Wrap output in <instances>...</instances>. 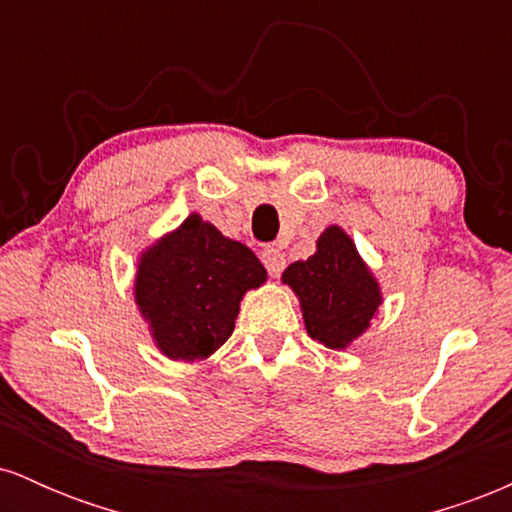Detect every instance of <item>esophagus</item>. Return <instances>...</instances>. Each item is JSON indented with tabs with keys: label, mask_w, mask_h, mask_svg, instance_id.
<instances>
[{
	"label": "esophagus",
	"mask_w": 512,
	"mask_h": 512,
	"mask_svg": "<svg viewBox=\"0 0 512 512\" xmlns=\"http://www.w3.org/2000/svg\"><path fill=\"white\" fill-rule=\"evenodd\" d=\"M262 262L264 267H267V272L272 276H279L281 272H284L286 267V257L284 252H281L279 248H267L262 252Z\"/></svg>",
	"instance_id": "obj_1"
}]
</instances>
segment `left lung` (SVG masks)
Instances as JSON below:
<instances>
[{
    "mask_svg": "<svg viewBox=\"0 0 512 512\" xmlns=\"http://www.w3.org/2000/svg\"><path fill=\"white\" fill-rule=\"evenodd\" d=\"M315 248L308 260L289 264L281 281L301 301L310 337L342 351L368 330L383 305V291L344 228H325Z\"/></svg>",
    "mask_w": 512,
    "mask_h": 512,
    "instance_id": "obj_1",
    "label": "left lung"
}]
</instances>
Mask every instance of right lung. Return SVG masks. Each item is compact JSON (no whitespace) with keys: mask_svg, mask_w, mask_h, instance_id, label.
<instances>
[{"mask_svg":"<svg viewBox=\"0 0 512 512\" xmlns=\"http://www.w3.org/2000/svg\"><path fill=\"white\" fill-rule=\"evenodd\" d=\"M267 281L255 252L190 214L142 250L134 303L151 339L173 361H204L236 327L240 301Z\"/></svg>","mask_w":512,"mask_h":512,"instance_id":"right-lung-1","label":"right lung"}]
</instances>
